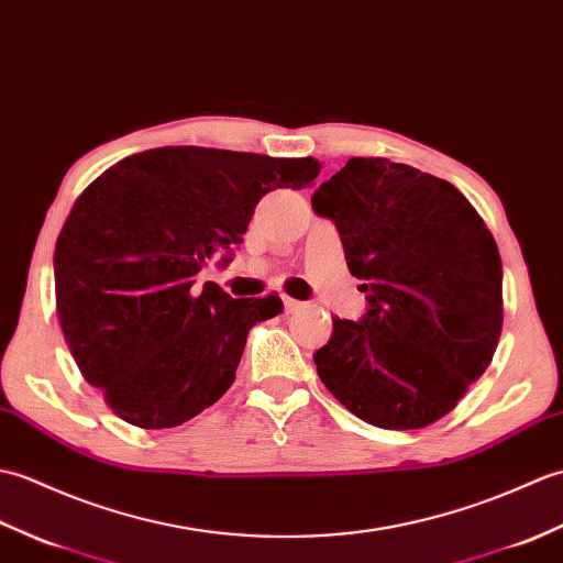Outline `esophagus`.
I'll return each instance as SVG.
<instances>
[{
	"mask_svg": "<svg viewBox=\"0 0 563 563\" xmlns=\"http://www.w3.org/2000/svg\"><path fill=\"white\" fill-rule=\"evenodd\" d=\"M284 308H286V313H298V310L306 308V303L296 301V298H291V296H284Z\"/></svg>",
	"mask_w": 563,
	"mask_h": 563,
	"instance_id": "34e87169",
	"label": "esophagus"
}]
</instances>
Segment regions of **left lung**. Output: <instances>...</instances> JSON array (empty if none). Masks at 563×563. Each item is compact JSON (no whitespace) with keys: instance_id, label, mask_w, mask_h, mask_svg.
Masks as SVG:
<instances>
[{"instance_id":"8db88e82","label":"left lung","mask_w":563,"mask_h":563,"mask_svg":"<svg viewBox=\"0 0 563 563\" xmlns=\"http://www.w3.org/2000/svg\"><path fill=\"white\" fill-rule=\"evenodd\" d=\"M332 219L366 316L332 320L318 376L380 429H421L455 409L492 364L504 269L492 231L455 185L387 158H349L313 195Z\"/></svg>"}]
</instances>
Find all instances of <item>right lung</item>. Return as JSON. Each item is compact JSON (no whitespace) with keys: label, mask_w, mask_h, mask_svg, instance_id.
Wrapping results in <instances>:
<instances>
[{"label":"right lung","mask_w":563,"mask_h":563,"mask_svg":"<svg viewBox=\"0 0 563 563\" xmlns=\"http://www.w3.org/2000/svg\"><path fill=\"white\" fill-rule=\"evenodd\" d=\"M316 158L164 146L122 158L74 202L55 245V298L86 383L132 427L170 429L229 390L253 324L277 294L231 298L195 274L233 245L277 187L318 178Z\"/></svg>","instance_id":"right-lung-1"}]
</instances>
